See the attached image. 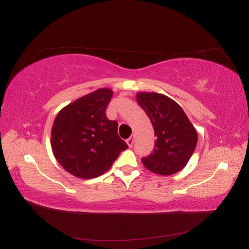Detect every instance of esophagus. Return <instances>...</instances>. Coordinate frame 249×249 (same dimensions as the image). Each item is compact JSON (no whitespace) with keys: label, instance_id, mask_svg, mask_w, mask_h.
Here are the masks:
<instances>
[{"label":"esophagus","instance_id":"1","mask_svg":"<svg viewBox=\"0 0 249 249\" xmlns=\"http://www.w3.org/2000/svg\"><path fill=\"white\" fill-rule=\"evenodd\" d=\"M134 141H135V137L131 136V137H129V139L126 140V143H127V145L129 146V147H132V146L134 145Z\"/></svg>","mask_w":249,"mask_h":249}]
</instances>
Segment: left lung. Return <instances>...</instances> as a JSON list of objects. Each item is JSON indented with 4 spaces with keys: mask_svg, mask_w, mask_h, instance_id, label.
<instances>
[{
    "mask_svg": "<svg viewBox=\"0 0 249 249\" xmlns=\"http://www.w3.org/2000/svg\"><path fill=\"white\" fill-rule=\"evenodd\" d=\"M136 101L151 120L156 136L153 153L143 157L142 163L155 174H176L186 166L195 151V127L183 108L163 94L141 92Z\"/></svg>",
    "mask_w": 249,
    "mask_h": 249,
    "instance_id": "left-lung-1",
    "label": "left lung"
}]
</instances>
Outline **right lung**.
I'll return each mask as SVG.
<instances>
[{"label":"right lung","mask_w":249,"mask_h":249,"mask_svg":"<svg viewBox=\"0 0 249 249\" xmlns=\"http://www.w3.org/2000/svg\"><path fill=\"white\" fill-rule=\"evenodd\" d=\"M113 96L109 89H98L62 108L55 117L51 146L58 164L83 179L108 171L127 144L118 136L116 121L105 110Z\"/></svg>","instance_id":"add662e5"}]
</instances>
